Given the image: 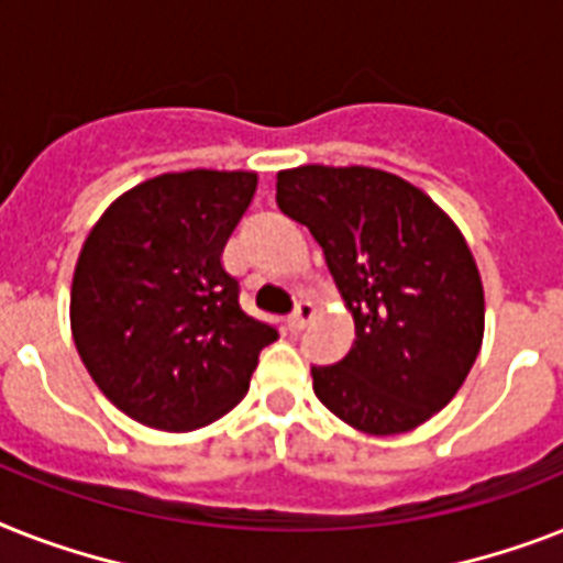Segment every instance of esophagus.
<instances>
[{"label": "esophagus", "instance_id": "34e87169", "mask_svg": "<svg viewBox=\"0 0 563 563\" xmlns=\"http://www.w3.org/2000/svg\"><path fill=\"white\" fill-rule=\"evenodd\" d=\"M314 314V306L309 303V300H300V303L295 306V312L289 314V329L291 332H300V329L306 327V323L312 321Z\"/></svg>", "mask_w": 563, "mask_h": 563}]
</instances>
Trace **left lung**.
<instances>
[{"label":"left lung","mask_w":563,"mask_h":563,"mask_svg":"<svg viewBox=\"0 0 563 563\" xmlns=\"http://www.w3.org/2000/svg\"><path fill=\"white\" fill-rule=\"evenodd\" d=\"M277 208L323 249L355 341L312 367L314 396L364 433L428 422L483 344V283L460 228L405 178L306 164L277 173Z\"/></svg>","instance_id":"left-lung-1"}]
</instances>
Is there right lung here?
<instances>
[{"mask_svg": "<svg viewBox=\"0 0 563 563\" xmlns=\"http://www.w3.org/2000/svg\"><path fill=\"white\" fill-rule=\"evenodd\" d=\"M257 173H164L109 205L71 280V335L118 410L158 431L217 422L277 329L242 312L222 266Z\"/></svg>", "mask_w": 563, "mask_h": 563, "instance_id": "right-lung-1", "label": "right lung"}]
</instances>
